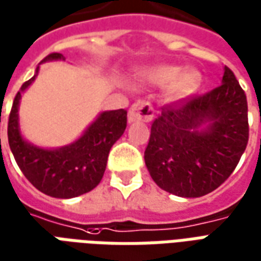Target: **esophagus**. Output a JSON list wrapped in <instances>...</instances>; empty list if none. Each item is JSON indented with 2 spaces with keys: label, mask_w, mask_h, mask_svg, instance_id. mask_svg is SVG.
Masks as SVG:
<instances>
[{
  "label": "esophagus",
  "mask_w": 261,
  "mask_h": 261,
  "mask_svg": "<svg viewBox=\"0 0 261 261\" xmlns=\"http://www.w3.org/2000/svg\"><path fill=\"white\" fill-rule=\"evenodd\" d=\"M153 117V108L151 102L145 99L137 100L130 108L128 112V121H136V120H142V121H151Z\"/></svg>",
  "instance_id": "1"
}]
</instances>
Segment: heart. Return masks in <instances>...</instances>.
<instances>
[{
	"label": "heart",
	"mask_w": 261,
	"mask_h": 261,
	"mask_svg": "<svg viewBox=\"0 0 261 261\" xmlns=\"http://www.w3.org/2000/svg\"><path fill=\"white\" fill-rule=\"evenodd\" d=\"M144 78L152 85L156 86H168L173 82L175 84L172 86V96L181 97L192 93L197 86V76L193 72L181 75V69L179 67H156L151 68L144 72Z\"/></svg>",
	"instance_id": "1"
}]
</instances>
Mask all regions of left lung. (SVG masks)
Returning <instances> with one entry per match:
<instances>
[{
    "label": "left lung",
    "instance_id": "obj_1",
    "mask_svg": "<svg viewBox=\"0 0 261 261\" xmlns=\"http://www.w3.org/2000/svg\"><path fill=\"white\" fill-rule=\"evenodd\" d=\"M210 121L205 130L198 127ZM249 141L247 100L232 69L213 91L168 103L144 152L153 181L179 197H201L224 183Z\"/></svg>",
    "mask_w": 261,
    "mask_h": 261
}]
</instances>
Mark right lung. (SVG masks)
<instances>
[{
    "label": "right lung",
    "instance_id": "right-lung-1",
    "mask_svg": "<svg viewBox=\"0 0 261 261\" xmlns=\"http://www.w3.org/2000/svg\"><path fill=\"white\" fill-rule=\"evenodd\" d=\"M61 59L64 60L63 54L51 53L43 61ZM36 75L22 85L9 113L8 142L15 161L26 179L47 196L71 198L91 192L102 180L110 148L127 127V110L103 112L84 136L68 147L42 149L31 145L19 133L18 106L20 92L31 85Z\"/></svg>",
    "mask_w": 261,
    "mask_h": 261
}]
</instances>
